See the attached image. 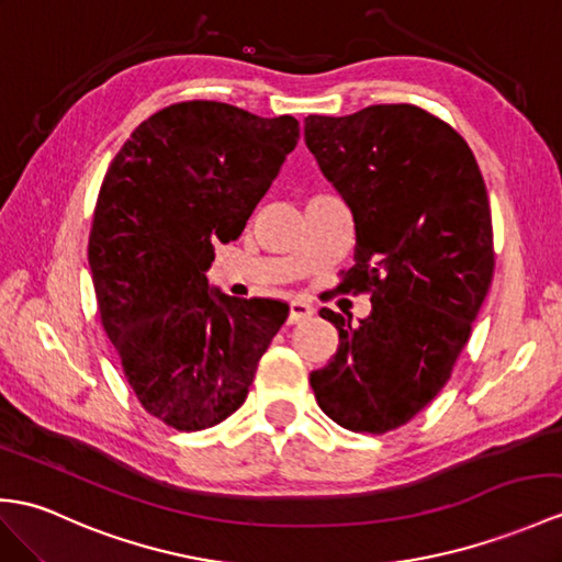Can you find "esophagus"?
<instances>
[{
    "label": "esophagus",
    "mask_w": 562,
    "mask_h": 562,
    "mask_svg": "<svg viewBox=\"0 0 562 562\" xmlns=\"http://www.w3.org/2000/svg\"><path fill=\"white\" fill-rule=\"evenodd\" d=\"M313 316V308L311 304L302 302V299H296V302L290 304V316H286V325H294V323H302L304 318Z\"/></svg>",
    "instance_id": "1"
}]
</instances>
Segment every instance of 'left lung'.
Here are the masks:
<instances>
[{"mask_svg": "<svg viewBox=\"0 0 562 562\" xmlns=\"http://www.w3.org/2000/svg\"><path fill=\"white\" fill-rule=\"evenodd\" d=\"M304 140L355 217V266L337 290L373 304L359 325L321 311L340 345L311 387L335 424L381 436L450 381L488 294L486 184L467 140L416 104L308 114Z\"/></svg>", "mask_w": 562, "mask_h": 562, "instance_id": "left-lung-1", "label": "left lung"}]
</instances>
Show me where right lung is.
<instances>
[{"label":"right lung","instance_id":"obj_1","mask_svg":"<svg viewBox=\"0 0 562 562\" xmlns=\"http://www.w3.org/2000/svg\"><path fill=\"white\" fill-rule=\"evenodd\" d=\"M299 140L290 114L215 100L140 122L98 193L88 263L102 328L143 409L177 430L237 412L290 306L213 292L215 244L237 239Z\"/></svg>","mask_w":562,"mask_h":562}]
</instances>
